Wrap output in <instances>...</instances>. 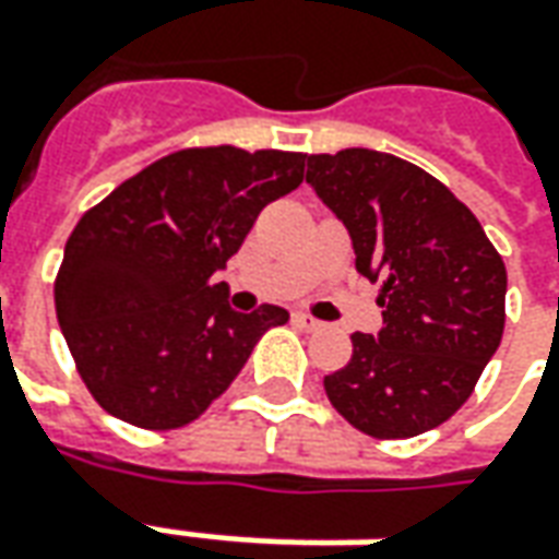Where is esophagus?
Listing matches in <instances>:
<instances>
[{
	"label": "esophagus",
	"instance_id": "esophagus-1",
	"mask_svg": "<svg viewBox=\"0 0 559 559\" xmlns=\"http://www.w3.org/2000/svg\"><path fill=\"white\" fill-rule=\"evenodd\" d=\"M294 324H296V328L309 330V333H314V330L324 328V324H321L318 318H311L309 311H294Z\"/></svg>",
	"mask_w": 559,
	"mask_h": 559
}]
</instances>
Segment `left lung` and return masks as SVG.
<instances>
[{
	"label": "left lung",
	"mask_w": 559,
	"mask_h": 559,
	"mask_svg": "<svg viewBox=\"0 0 559 559\" xmlns=\"http://www.w3.org/2000/svg\"><path fill=\"white\" fill-rule=\"evenodd\" d=\"M306 162V183L352 235L358 272L382 281V330L352 336V360L324 376L330 404L370 438L425 435L468 401L502 343V257L447 186L397 155Z\"/></svg>",
	"instance_id": "8db88e82"
}]
</instances>
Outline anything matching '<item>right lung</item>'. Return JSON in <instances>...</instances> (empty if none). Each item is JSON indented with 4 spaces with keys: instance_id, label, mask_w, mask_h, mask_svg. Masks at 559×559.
Instances as JSON below:
<instances>
[{
    "instance_id": "right-lung-1",
    "label": "right lung",
    "mask_w": 559,
    "mask_h": 559,
    "mask_svg": "<svg viewBox=\"0 0 559 559\" xmlns=\"http://www.w3.org/2000/svg\"><path fill=\"white\" fill-rule=\"evenodd\" d=\"M306 155L195 146L116 186L72 229L55 281L57 321L91 397L121 423H195L287 311H231L214 272L269 201L302 183Z\"/></svg>"
}]
</instances>
